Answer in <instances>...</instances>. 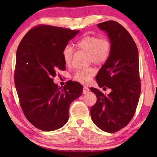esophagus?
Segmentation results:
<instances>
[{
    "instance_id": "obj_1",
    "label": "esophagus",
    "mask_w": 157,
    "mask_h": 157,
    "mask_svg": "<svg viewBox=\"0 0 157 157\" xmlns=\"http://www.w3.org/2000/svg\"><path fill=\"white\" fill-rule=\"evenodd\" d=\"M89 92L90 89L88 87H86V86H84V88H83V93H84V94H87Z\"/></svg>"
}]
</instances>
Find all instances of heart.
<instances>
[{"mask_svg":"<svg viewBox=\"0 0 157 157\" xmlns=\"http://www.w3.org/2000/svg\"><path fill=\"white\" fill-rule=\"evenodd\" d=\"M76 47L88 53V59L96 65H102L108 61L111 53L112 44L107 38L97 36H86L76 42ZM72 46L67 44L63 49L62 56L66 65H69L73 56ZM94 75L92 68L78 70L73 75V79L82 84H88Z\"/></svg>","mask_w":157,"mask_h":157,"instance_id":"b5f03b06","label":"heart"}]
</instances>
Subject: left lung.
Here are the masks:
<instances>
[{
  "instance_id": "8db88e82",
  "label": "left lung",
  "mask_w": 157,
  "mask_h": 157,
  "mask_svg": "<svg viewBox=\"0 0 157 157\" xmlns=\"http://www.w3.org/2000/svg\"><path fill=\"white\" fill-rule=\"evenodd\" d=\"M97 26L108 34L112 49L96 79L100 88H111V92L105 95L98 89L90 88L97 98L90 114L100 129L113 133L128 124L138 104L141 91L138 51L132 36L119 23L107 21Z\"/></svg>"
}]
</instances>
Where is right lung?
Listing matches in <instances>:
<instances>
[{
	"label": "right lung",
	"instance_id": "obj_1",
	"mask_svg": "<svg viewBox=\"0 0 157 157\" xmlns=\"http://www.w3.org/2000/svg\"><path fill=\"white\" fill-rule=\"evenodd\" d=\"M79 30L38 25L28 31L16 52L14 81L25 117L42 131L61 128L69 119V108L82 94L79 83L69 81L63 87L52 77L65 69L62 51Z\"/></svg>",
	"mask_w": 157,
	"mask_h": 157
}]
</instances>
